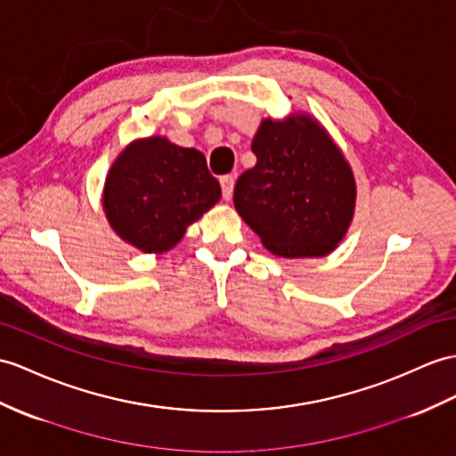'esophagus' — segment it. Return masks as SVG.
<instances>
[{
	"label": "esophagus",
	"instance_id": "esophagus-1",
	"mask_svg": "<svg viewBox=\"0 0 456 456\" xmlns=\"http://www.w3.org/2000/svg\"><path fill=\"white\" fill-rule=\"evenodd\" d=\"M234 182H236V177L232 175V174H226V175H222V177H220V185H222V197H224L226 201H230L232 191H234Z\"/></svg>",
	"mask_w": 456,
	"mask_h": 456
}]
</instances>
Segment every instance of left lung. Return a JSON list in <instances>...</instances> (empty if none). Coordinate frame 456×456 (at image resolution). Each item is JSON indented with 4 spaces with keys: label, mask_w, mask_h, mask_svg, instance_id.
<instances>
[{
    "label": "left lung",
    "mask_w": 456,
    "mask_h": 456,
    "mask_svg": "<svg viewBox=\"0 0 456 456\" xmlns=\"http://www.w3.org/2000/svg\"><path fill=\"white\" fill-rule=\"evenodd\" d=\"M251 151L257 164L234 187L240 216L281 257H321L346 234L356 201L348 162L317 121L263 119Z\"/></svg>",
    "instance_id": "1"
}]
</instances>
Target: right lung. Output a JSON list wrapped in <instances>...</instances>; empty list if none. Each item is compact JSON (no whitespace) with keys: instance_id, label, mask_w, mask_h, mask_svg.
Returning a JSON list of instances; mask_svg holds the SVG:
<instances>
[{"instance_id":"obj_1","label":"right lung","mask_w":456,"mask_h":456,"mask_svg":"<svg viewBox=\"0 0 456 456\" xmlns=\"http://www.w3.org/2000/svg\"><path fill=\"white\" fill-rule=\"evenodd\" d=\"M218 199L220 183L203 152L151 137L119 154L108 172L102 203L118 234L152 253L174 248Z\"/></svg>"}]
</instances>
